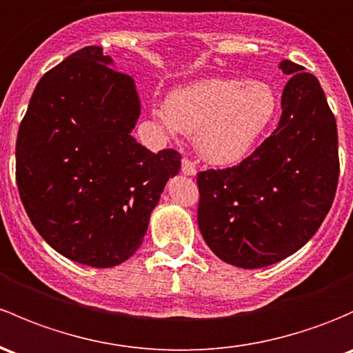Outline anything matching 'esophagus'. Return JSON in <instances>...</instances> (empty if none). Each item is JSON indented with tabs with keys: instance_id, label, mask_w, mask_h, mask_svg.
<instances>
[{
	"instance_id": "obj_1",
	"label": "esophagus",
	"mask_w": 353,
	"mask_h": 353,
	"mask_svg": "<svg viewBox=\"0 0 353 353\" xmlns=\"http://www.w3.org/2000/svg\"><path fill=\"white\" fill-rule=\"evenodd\" d=\"M184 176H196V165L194 162L189 161V159H183V165H181Z\"/></svg>"
}]
</instances>
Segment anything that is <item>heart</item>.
<instances>
[{
    "label": "heart",
    "instance_id": "obj_1",
    "mask_svg": "<svg viewBox=\"0 0 353 353\" xmlns=\"http://www.w3.org/2000/svg\"><path fill=\"white\" fill-rule=\"evenodd\" d=\"M157 120L169 130L196 132V147L214 165L240 162L254 147L276 108L267 84L236 79L196 81L169 92Z\"/></svg>",
    "mask_w": 353,
    "mask_h": 353
}]
</instances>
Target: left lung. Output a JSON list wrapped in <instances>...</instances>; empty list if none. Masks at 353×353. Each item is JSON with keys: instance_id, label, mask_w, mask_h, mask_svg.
<instances>
[{"instance_id": "8db88e82", "label": "left lung", "mask_w": 353, "mask_h": 353, "mask_svg": "<svg viewBox=\"0 0 353 353\" xmlns=\"http://www.w3.org/2000/svg\"><path fill=\"white\" fill-rule=\"evenodd\" d=\"M272 135L239 165L198 174V225L216 257L261 269L318 232L339 184V133L316 77L291 61Z\"/></svg>"}]
</instances>
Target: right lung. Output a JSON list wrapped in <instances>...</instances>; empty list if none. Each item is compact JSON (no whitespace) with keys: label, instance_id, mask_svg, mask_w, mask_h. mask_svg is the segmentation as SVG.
<instances>
[{"label":"right lung","instance_id":"right-lung-1","mask_svg":"<svg viewBox=\"0 0 353 353\" xmlns=\"http://www.w3.org/2000/svg\"><path fill=\"white\" fill-rule=\"evenodd\" d=\"M139 117L135 81L101 47L70 54L33 91L17 139L18 191L37 232L70 261L106 269L132 257L179 172L176 150L152 154L130 135Z\"/></svg>","mask_w":353,"mask_h":353}]
</instances>
